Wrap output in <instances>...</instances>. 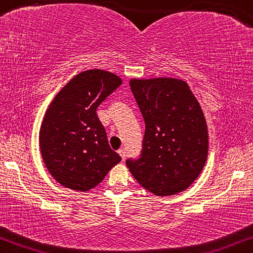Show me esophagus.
<instances>
[{"label":"esophagus","instance_id":"1","mask_svg":"<svg viewBox=\"0 0 253 253\" xmlns=\"http://www.w3.org/2000/svg\"><path fill=\"white\" fill-rule=\"evenodd\" d=\"M118 153H119V155H121L122 160H124V158H126V148H121V150H118Z\"/></svg>","mask_w":253,"mask_h":253}]
</instances>
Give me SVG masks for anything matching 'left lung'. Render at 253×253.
Returning <instances> with one entry per match:
<instances>
[{
  "mask_svg": "<svg viewBox=\"0 0 253 253\" xmlns=\"http://www.w3.org/2000/svg\"><path fill=\"white\" fill-rule=\"evenodd\" d=\"M145 121L141 155L127 158L137 183L157 196L184 191L207 160L208 131L199 101L183 80H130Z\"/></svg>",
  "mask_w": 253,
  "mask_h": 253,
  "instance_id": "left-lung-1",
  "label": "left lung"
}]
</instances>
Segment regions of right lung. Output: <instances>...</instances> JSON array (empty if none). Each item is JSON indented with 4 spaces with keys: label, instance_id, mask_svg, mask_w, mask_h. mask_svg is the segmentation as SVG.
Wrapping results in <instances>:
<instances>
[{
    "label": "right lung",
    "instance_id": "obj_1",
    "mask_svg": "<svg viewBox=\"0 0 253 253\" xmlns=\"http://www.w3.org/2000/svg\"><path fill=\"white\" fill-rule=\"evenodd\" d=\"M122 85L102 69L75 75L54 97L40 129V150L49 174L68 189L87 191L122 161L109 147L96 109Z\"/></svg>",
    "mask_w": 253,
    "mask_h": 253
}]
</instances>
